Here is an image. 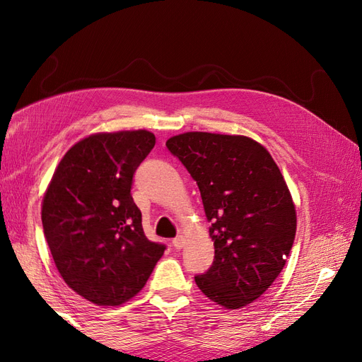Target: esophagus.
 I'll return each mask as SVG.
<instances>
[{"instance_id": "esophagus-1", "label": "esophagus", "mask_w": 362, "mask_h": 362, "mask_svg": "<svg viewBox=\"0 0 362 362\" xmlns=\"http://www.w3.org/2000/svg\"><path fill=\"white\" fill-rule=\"evenodd\" d=\"M172 245L175 249H182L184 246V237L182 235H177L172 240Z\"/></svg>"}]
</instances>
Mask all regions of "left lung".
<instances>
[{"label":"left lung","instance_id":"8db88e82","mask_svg":"<svg viewBox=\"0 0 362 362\" xmlns=\"http://www.w3.org/2000/svg\"><path fill=\"white\" fill-rule=\"evenodd\" d=\"M201 192L214 261L196 286L229 310L264 293L286 266L296 210L276 163L245 136L184 133L166 141Z\"/></svg>","mask_w":362,"mask_h":362}]
</instances>
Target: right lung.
<instances>
[{
	"label": "right lung",
	"instance_id": "1",
	"mask_svg": "<svg viewBox=\"0 0 362 362\" xmlns=\"http://www.w3.org/2000/svg\"><path fill=\"white\" fill-rule=\"evenodd\" d=\"M154 145L146 129L86 137L64 154L43 196V234L56 267L96 305L136 296L166 250L146 238L131 196L134 172Z\"/></svg>",
	"mask_w": 362,
	"mask_h": 362
}]
</instances>
